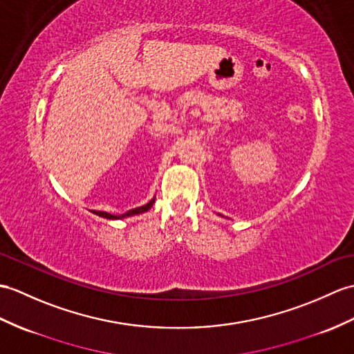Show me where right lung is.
<instances>
[{
	"label": "right lung",
	"instance_id": "1",
	"mask_svg": "<svg viewBox=\"0 0 354 354\" xmlns=\"http://www.w3.org/2000/svg\"><path fill=\"white\" fill-rule=\"evenodd\" d=\"M155 199H152L149 203L143 205V207H138V208H134V209H129L128 212H125V214H120V216H114V214H110V212H104V211H95L96 216L100 217H104V218H123V217H129V216H134V214H140V212H145L149 209L152 205H153Z\"/></svg>",
	"mask_w": 354,
	"mask_h": 354
}]
</instances>
